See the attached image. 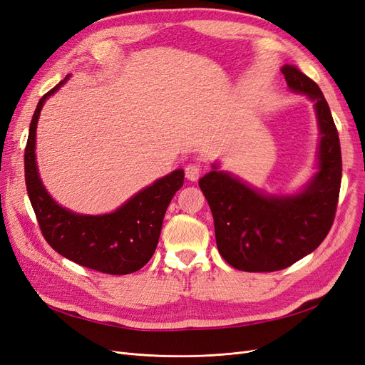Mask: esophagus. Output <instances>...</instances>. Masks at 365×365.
<instances>
[{
  "instance_id": "obj_1",
  "label": "esophagus",
  "mask_w": 365,
  "mask_h": 365,
  "mask_svg": "<svg viewBox=\"0 0 365 365\" xmlns=\"http://www.w3.org/2000/svg\"><path fill=\"white\" fill-rule=\"evenodd\" d=\"M202 175V169L200 164H189L185 168V178L189 181H197Z\"/></svg>"
}]
</instances>
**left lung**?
<instances>
[{
    "label": "left lung",
    "mask_w": 365,
    "mask_h": 365,
    "mask_svg": "<svg viewBox=\"0 0 365 365\" xmlns=\"http://www.w3.org/2000/svg\"><path fill=\"white\" fill-rule=\"evenodd\" d=\"M289 88L315 102L322 141L318 173L294 196L268 197L228 173L212 170L200 187L212 210L216 245L231 267L271 272L312 252L332 228L341 187V148L330 108L319 86L292 65L282 68Z\"/></svg>",
    "instance_id": "8db88e82"
}]
</instances>
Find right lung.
Returning <instances> with one entry per match:
<instances>
[{
    "label": "right lung",
    "mask_w": 365,
    "mask_h": 365,
    "mask_svg": "<svg viewBox=\"0 0 365 365\" xmlns=\"http://www.w3.org/2000/svg\"><path fill=\"white\" fill-rule=\"evenodd\" d=\"M63 82L41 97L30 121L24 152L27 193L41 233L54 251L85 268L111 275L135 272L157 250L165 210L182 187L184 170L164 176L109 215H74L58 205L41 184L35 140L42 105Z\"/></svg>",
    "instance_id": "1"
}]
</instances>
